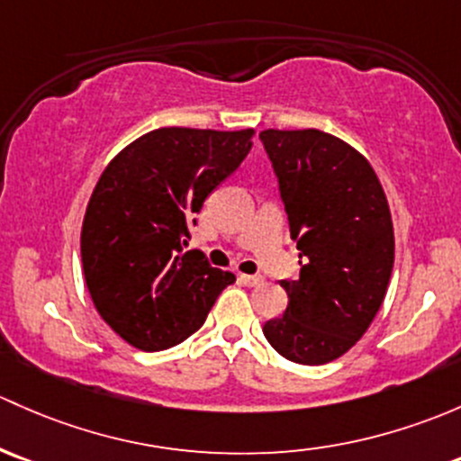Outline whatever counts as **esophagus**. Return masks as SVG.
I'll list each match as a JSON object with an SVG mask.
<instances>
[{
  "label": "esophagus",
  "mask_w": 461,
  "mask_h": 461,
  "mask_svg": "<svg viewBox=\"0 0 461 461\" xmlns=\"http://www.w3.org/2000/svg\"><path fill=\"white\" fill-rule=\"evenodd\" d=\"M240 280H243V285L247 287H258V285H263V276L254 274V276H247V274H240Z\"/></svg>",
  "instance_id": "esophagus-1"
}]
</instances>
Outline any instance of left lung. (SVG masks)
I'll use <instances>...</instances> for the list:
<instances>
[{"label":"left lung","instance_id":"left-lung-1","mask_svg":"<svg viewBox=\"0 0 461 461\" xmlns=\"http://www.w3.org/2000/svg\"><path fill=\"white\" fill-rule=\"evenodd\" d=\"M298 247L300 276L265 338L298 365H327L356 345L375 318L393 269L389 203L360 152L320 130L260 132Z\"/></svg>","mask_w":461,"mask_h":461}]
</instances>
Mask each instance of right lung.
<instances>
[{
  "instance_id": "obj_1",
  "label": "right lung",
  "mask_w": 461,
  "mask_h": 461,
  "mask_svg": "<svg viewBox=\"0 0 461 461\" xmlns=\"http://www.w3.org/2000/svg\"><path fill=\"white\" fill-rule=\"evenodd\" d=\"M254 130L161 128L104 169L81 227V263L101 318L141 351H163L203 327L236 280L185 249L194 214L251 149Z\"/></svg>"
}]
</instances>
